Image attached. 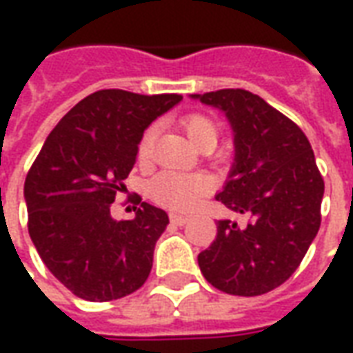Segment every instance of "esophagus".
<instances>
[{
	"label": "esophagus",
	"instance_id": "obj_1",
	"mask_svg": "<svg viewBox=\"0 0 353 353\" xmlns=\"http://www.w3.org/2000/svg\"><path fill=\"white\" fill-rule=\"evenodd\" d=\"M170 221L174 223V225H185V223L189 221V217H187V215L172 214V215H170Z\"/></svg>",
	"mask_w": 353,
	"mask_h": 353
}]
</instances>
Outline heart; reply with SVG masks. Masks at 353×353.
<instances>
[{
  "mask_svg": "<svg viewBox=\"0 0 353 353\" xmlns=\"http://www.w3.org/2000/svg\"><path fill=\"white\" fill-rule=\"evenodd\" d=\"M179 126L194 147H200L202 143H214L215 145V141H217V126L210 117L192 113V115L181 119ZM151 145H153V130H147L138 147V154L141 161L147 159ZM206 191V177L187 176V174H176V172H164L149 183L151 199L161 202L164 206L174 208V210H189L196 204V200Z\"/></svg>",
  "mask_w": 353,
  "mask_h": 353,
  "instance_id": "b5f03b06",
  "label": "heart"
}]
</instances>
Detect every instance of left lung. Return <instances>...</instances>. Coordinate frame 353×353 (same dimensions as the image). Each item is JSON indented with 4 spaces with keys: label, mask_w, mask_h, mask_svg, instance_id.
<instances>
[{
    "label": "left lung",
    "mask_w": 353,
    "mask_h": 353,
    "mask_svg": "<svg viewBox=\"0 0 353 353\" xmlns=\"http://www.w3.org/2000/svg\"><path fill=\"white\" fill-rule=\"evenodd\" d=\"M191 98L229 121L234 161L215 199L250 217L245 227L217 221L214 244L199 255L200 270L229 295L268 293L295 272L319 230L325 185L310 141L257 94L223 88Z\"/></svg>",
    "instance_id": "obj_1"
}]
</instances>
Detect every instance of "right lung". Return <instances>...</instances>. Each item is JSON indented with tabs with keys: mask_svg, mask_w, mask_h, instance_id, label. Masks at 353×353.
I'll use <instances>...</instances> for the list:
<instances>
[{
	"mask_svg": "<svg viewBox=\"0 0 353 353\" xmlns=\"http://www.w3.org/2000/svg\"><path fill=\"white\" fill-rule=\"evenodd\" d=\"M181 100L98 90L45 139L24 183L28 230L45 266L73 295L105 303L145 283L168 214L141 202L134 219L115 221L111 204L134 168L143 132Z\"/></svg>",
	"mask_w": 353,
	"mask_h": 353,
	"instance_id": "obj_1",
	"label": "right lung"
}]
</instances>
